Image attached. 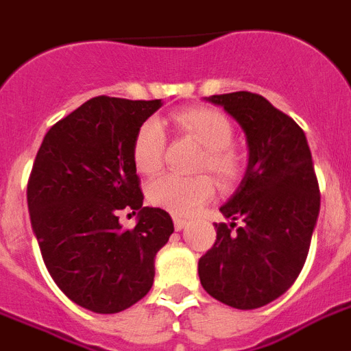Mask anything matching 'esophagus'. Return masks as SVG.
<instances>
[{
	"instance_id": "esophagus-1",
	"label": "esophagus",
	"mask_w": 351,
	"mask_h": 351,
	"mask_svg": "<svg viewBox=\"0 0 351 351\" xmlns=\"http://www.w3.org/2000/svg\"><path fill=\"white\" fill-rule=\"evenodd\" d=\"M186 224L188 222L184 221V219H181V217H176V219H173V228H176L178 231L184 230V228H186Z\"/></svg>"
}]
</instances>
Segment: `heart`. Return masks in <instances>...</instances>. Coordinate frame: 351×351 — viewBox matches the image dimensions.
Returning <instances> with one entry per match:
<instances>
[{
	"label": "heart",
	"mask_w": 351,
	"mask_h": 351,
	"mask_svg": "<svg viewBox=\"0 0 351 351\" xmlns=\"http://www.w3.org/2000/svg\"><path fill=\"white\" fill-rule=\"evenodd\" d=\"M173 121L182 134L190 136L204 147L197 170L210 172L221 186H231L244 172L242 156L233 149L234 127L230 118L210 107H188L173 114ZM167 136L161 121L156 118L143 121L134 136L132 161L143 176H152L163 165ZM149 201L173 215L186 217L213 197V181L208 176H161L147 188Z\"/></svg>",
	"instance_id": "1"
}]
</instances>
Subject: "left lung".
I'll return each instance as SVG.
<instances>
[{"label": "left lung", "mask_w": 351, "mask_h": 351, "mask_svg": "<svg viewBox=\"0 0 351 351\" xmlns=\"http://www.w3.org/2000/svg\"><path fill=\"white\" fill-rule=\"evenodd\" d=\"M244 129V179L221 211L213 247L199 260L204 291L226 305L253 311L296 282L319 215V184L305 132L291 117L249 91L206 98ZM234 220L243 226L236 228Z\"/></svg>", "instance_id": "obj_1"}]
</instances>
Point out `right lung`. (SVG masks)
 Segmentation results:
<instances>
[{
    "mask_svg": "<svg viewBox=\"0 0 351 351\" xmlns=\"http://www.w3.org/2000/svg\"><path fill=\"white\" fill-rule=\"evenodd\" d=\"M161 100L95 97L46 132L28 179L32 230L48 273L77 305L117 314L150 291L156 254L173 233L143 206L132 143ZM123 210L138 213L123 230Z\"/></svg>",
    "mask_w": 351,
    "mask_h": 351,
    "instance_id": "1",
    "label": "right lung"
}]
</instances>
